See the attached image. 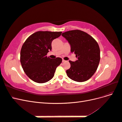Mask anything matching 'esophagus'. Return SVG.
Masks as SVG:
<instances>
[{"instance_id":"esophagus-1","label":"esophagus","mask_w":122,"mask_h":122,"mask_svg":"<svg viewBox=\"0 0 122 122\" xmlns=\"http://www.w3.org/2000/svg\"><path fill=\"white\" fill-rule=\"evenodd\" d=\"M62 62H65V61H66L65 60H64V59H63V60H62Z\"/></svg>"}]
</instances>
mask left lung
<instances>
[{"mask_svg":"<svg viewBox=\"0 0 122 122\" xmlns=\"http://www.w3.org/2000/svg\"><path fill=\"white\" fill-rule=\"evenodd\" d=\"M71 45V51L77 60L69 61L71 67L66 71L68 77L77 82L89 79L98 68L100 50L98 43L92 36L80 30H72L62 34Z\"/></svg>","mask_w":122,"mask_h":122,"instance_id":"obj_1","label":"left lung"}]
</instances>
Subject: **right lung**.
Segmentation results:
<instances>
[{"label":"right lung","instance_id":"add662e5","mask_svg":"<svg viewBox=\"0 0 122 122\" xmlns=\"http://www.w3.org/2000/svg\"><path fill=\"white\" fill-rule=\"evenodd\" d=\"M62 32L39 31L26 40L20 51V62L24 72L34 81L43 83L52 79L56 68L62 62L57 57L52 60L47 56L51 50L52 41Z\"/></svg>","mask_w":122,"mask_h":122}]
</instances>
